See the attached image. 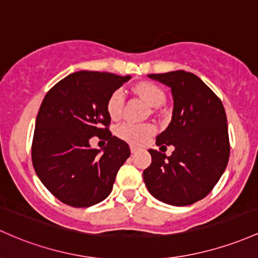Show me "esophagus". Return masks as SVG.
<instances>
[{"label": "esophagus", "mask_w": 258, "mask_h": 258, "mask_svg": "<svg viewBox=\"0 0 258 258\" xmlns=\"http://www.w3.org/2000/svg\"><path fill=\"white\" fill-rule=\"evenodd\" d=\"M139 150V147L137 146V145H130V151H132V153H135Z\"/></svg>", "instance_id": "esophagus-1"}]
</instances>
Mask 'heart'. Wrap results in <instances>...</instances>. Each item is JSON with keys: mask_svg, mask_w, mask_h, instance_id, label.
<instances>
[{"mask_svg": "<svg viewBox=\"0 0 258 258\" xmlns=\"http://www.w3.org/2000/svg\"><path fill=\"white\" fill-rule=\"evenodd\" d=\"M135 92L141 97V100L147 106L157 108L163 105L164 92L158 85L150 82L139 83L135 86ZM107 113L112 119H117L123 108V94L120 90H115L109 95L107 100ZM156 128L152 124H132L124 123L117 129V135L123 140L133 144H144L149 140L151 135L155 134Z\"/></svg>", "mask_w": 258, "mask_h": 258, "instance_id": "b5f03b06", "label": "heart"}]
</instances>
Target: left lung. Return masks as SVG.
I'll use <instances>...</instances> for the list:
<instances>
[{
    "instance_id": "left-lung-1",
    "label": "left lung",
    "mask_w": 258,
    "mask_h": 258,
    "mask_svg": "<svg viewBox=\"0 0 258 258\" xmlns=\"http://www.w3.org/2000/svg\"><path fill=\"white\" fill-rule=\"evenodd\" d=\"M147 77L169 86L172 91V120L156 138V145H173L174 151L166 156L149 150L152 162L143 173L145 185L153 198L164 204H195L212 191L229 161L224 107L215 92L189 72Z\"/></svg>"
}]
</instances>
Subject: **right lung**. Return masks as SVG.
<instances>
[{"instance_id": "add662e5", "label": "right lung", "mask_w": 258, "mask_h": 258, "mask_svg": "<svg viewBox=\"0 0 258 258\" xmlns=\"http://www.w3.org/2000/svg\"><path fill=\"white\" fill-rule=\"evenodd\" d=\"M130 78L75 72L43 98L35 121L31 160L41 183L63 204L90 207L111 194L130 149L109 132L111 117L106 105L109 95ZM92 136L109 141L102 154L91 149L88 140Z\"/></svg>"}]
</instances>
